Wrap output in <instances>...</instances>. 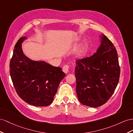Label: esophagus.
<instances>
[{"label":"esophagus","mask_w":133,"mask_h":133,"mask_svg":"<svg viewBox=\"0 0 133 133\" xmlns=\"http://www.w3.org/2000/svg\"><path fill=\"white\" fill-rule=\"evenodd\" d=\"M69 70H70V67L69 65H68V64H66V65H64L62 68V70L65 74L68 73V72L69 71Z\"/></svg>","instance_id":"1"}]
</instances>
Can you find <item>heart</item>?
Wrapping results in <instances>:
<instances>
[{"label": "heart", "instance_id": "1", "mask_svg": "<svg viewBox=\"0 0 133 133\" xmlns=\"http://www.w3.org/2000/svg\"><path fill=\"white\" fill-rule=\"evenodd\" d=\"M88 49H89V45L87 44H85L82 47L77 50L76 53V55L78 57H84L88 53Z\"/></svg>", "mask_w": 133, "mask_h": 133}]
</instances>
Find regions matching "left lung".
Returning <instances> with one entry per match:
<instances>
[{"label": "left lung", "mask_w": 133, "mask_h": 133, "mask_svg": "<svg viewBox=\"0 0 133 133\" xmlns=\"http://www.w3.org/2000/svg\"><path fill=\"white\" fill-rule=\"evenodd\" d=\"M76 91L80 103L91 107L106 103L114 93L120 74L113 43L105 35H101V44L97 52L76 60Z\"/></svg>", "instance_id": "8db88e82"}]
</instances>
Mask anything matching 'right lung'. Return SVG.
Wrapping results in <instances>:
<instances>
[{
    "label": "right lung",
    "instance_id": "right-lung-1",
    "mask_svg": "<svg viewBox=\"0 0 133 133\" xmlns=\"http://www.w3.org/2000/svg\"><path fill=\"white\" fill-rule=\"evenodd\" d=\"M22 37L17 42L9 65L11 79L17 93L29 104L45 107L52 103L64 74L61 67L44 61H35L23 53Z\"/></svg>",
    "mask_w": 133,
    "mask_h": 133
}]
</instances>
